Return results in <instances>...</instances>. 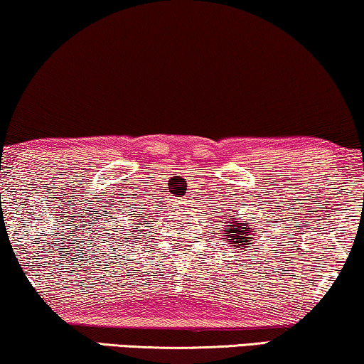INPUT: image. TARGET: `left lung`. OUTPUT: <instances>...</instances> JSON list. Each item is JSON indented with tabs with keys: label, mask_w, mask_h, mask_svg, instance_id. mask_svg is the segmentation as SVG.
I'll use <instances>...</instances> for the list:
<instances>
[{
	"label": "left lung",
	"mask_w": 364,
	"mask_h": 364,
	"mask_svg": "<svg viewBox=\"0 0 364 364\" xmlns=\"http://www.w3.org/2000/svg\"><path fill=\"white\" fill-rule=\"evenodd\" d=\"M235 217L228 218L227 223H230V225H227L225 232H227V242H232V243H237V247L240 248V245L245 247L247 245V238H250L252 235V230L248 228L245 223H235Z\"/></svg>",
	"instance_id": "1"
}]
</instances>
